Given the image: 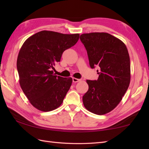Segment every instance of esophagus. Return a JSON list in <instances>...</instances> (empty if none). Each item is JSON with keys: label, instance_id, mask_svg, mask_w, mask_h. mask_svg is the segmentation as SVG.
I'll use <instances>...</instances> for the list:
<instances>
[{"label": "esophagus", "instance_id": "esophagus-1", "mask_svg": "<svg viewBox=\"0 0 149 149\" xmlns=\"http://www.w3.org/2000/svg\"><path fill=\"white\" fill-rule=\"evenodd\" d=\"M81 81V79H79L73 78V82H74V83H77V82H79Z\"/></svg>", "mask_w": 149, "mask_h": 149}]
</instances>
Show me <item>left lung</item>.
<instances>
[{"label":"left lung","instance_id":"left-lung-1","mask_svg":"<svg viewBox=\"0 0 149 149\" xmlns=\"http://www.w3.org/2000/svg\"><path fill=\"white\" fill-rule=\"evenodd\" d=\"M91 68L99 66V78L87 80L88 90L83 97L84 107L102 115L111 111L122 100L131 81L130 58L122 41L106 33L81 34Z\"/></svg>","mask_w":149,"mask_h":149}]
</instances>
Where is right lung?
<instances>
[{"label": "right lung", "mask_w": 149, "mask_h": 149, "mask_svg": "<svg viewBox=\"0 0 149 149\" xmlns=\"http://www.w3.org/2000/svg\"><path fill=\"white\" fill-rule=\"evenodd\" d=\"M79 34H66L42 31L27 38L19 51L17 66L19 83L30 103L44 112L61 105L72 78L54 74V66L63 52L74 46Z\"/></svg>", "instance_id": "add662e5"}]
</instances>
